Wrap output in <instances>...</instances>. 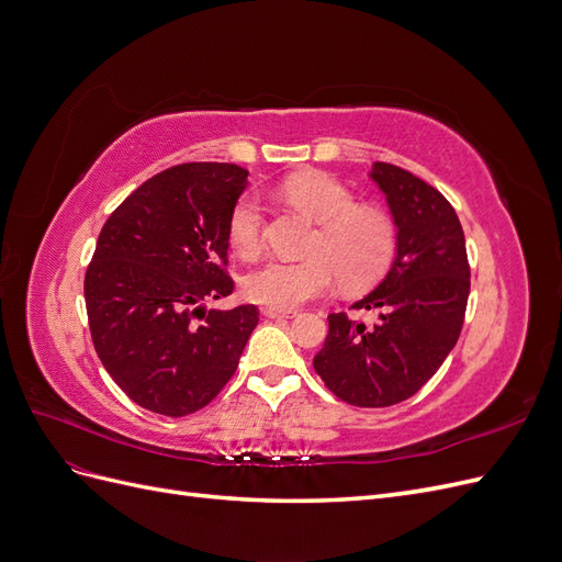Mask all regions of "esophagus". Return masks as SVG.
Wrapping results in <instances>:
<instances>
[{"label":"esophagus","mask_w":562,"mask_h":562,"mask_svg":"<svg viewBox=\"0 0 562 562\" xmlns=\"http://www.w3.org/2000/svg\"><path fill=\"white\" fill-rule=\"evenodd\" d=\"M267 318H295V312H281V310H262Z\"/></svg>","instance_id":"1"}]
</instances>
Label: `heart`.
I'll return each instance as SVG.
<instances>
[{"instance_id":"b5f03b06","label":"heart","mask_w":562,"mask_h":562,"mask_svg":"<svg viewBox=\"0 0 562 562\" xmlns=\"http://www.w3.org/2000/svg\"><path fill=\"white\" fill-rule=\"evenodd\" d=\"M283 194L321 227L310 244V260H271L246 274L244 295L250 302L267 310L293 312L304 302L326 295L335 274L349 291H361L389 269L396 255L394 223L375 209H361L342 182L326 173H297L283 182ZM262 229L260 196L241 194L227 220L232 250L244 260L258 258Z\"/></svg>"}]
</instances>
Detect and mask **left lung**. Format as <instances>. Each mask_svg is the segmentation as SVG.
<instances>
[{"label": "left lung", "mask_w": 562, "mask_h": 562, "mask_svg": "<svg viewBox=\"0 0 562 562\" xmlns=\"http://www.w3.org/2000/svg\"><path fill=\"white\" fill-rule=\"evenodd\" d=\"M370 180L396 225V255L384 279L353 310H378L372 326L328 314L314 370L337 398L359 407L396 405L427 384L462 333L471 271L462 225L436 187L391 164Z\"/></svg>", "instance_id": "left-lung-1"}]
</instances>
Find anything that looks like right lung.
Returning a JSON list of instances; mask_svg holds the SVG:
<instances>
[{
    "label": "right lung",
    "instance_id": "obj_1",
    "mask_svg": "<svg viewBox=\"0 0 562 562\" xmlns=\"http://www.w3.org/2000/svg\"><path fill=\"white\" fill-rule=\"evenodd\" d=\"M248 184L236 164H180L143 182L100 232L83 279L98 359L145 411L184 417L232 375L255 304L204 310L232 293L227 220ZM202 313V321L193 316Z\"/></svg>",
    "mask_w": 562,
    "mask_h": 562
}]
</instances>
